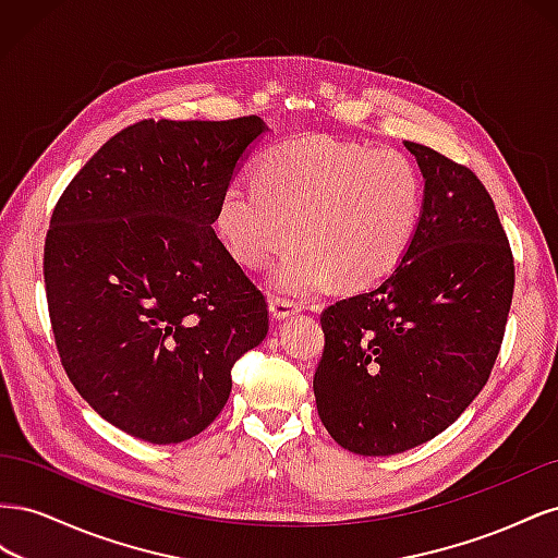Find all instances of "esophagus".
Instances as JSON below:
<instances>
[{"label":"esophagus","instance_id":"1","mask_svg":"<svg viewBox=\"0 0 558 558\" xmlns=\"http://www.w3.org/2000/svg\"><path fill=\"white\" fill-rule=\"evenodd\" d=\"M300 312V305L293 300H283V298H272L269 300V314H272L275 320H283L293 314Z\"/></svg>","mask_w":558,"mask_h":558}]
</instances>
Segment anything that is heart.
<instances>
[{"mask_svg":"<svg viewBox=\"0 0 558 558\" xmlns=\"http://www.w3.org/2000/svg\"><path fill=\"white\" fill-rule=\"evenodd\" d=\"M421 205L424 181L402 150L314 134L265 150L256 183H228L216 228L246 267L267 265L293 238L272 286L310 298L332 279L356 291L391 275L414 240Z\"/></svg>","mask_w":558,"mask_h":558,"instance_id":"heart-1","label":"heart"}]
</instances>
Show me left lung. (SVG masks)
Wrapping results in <instances>:
<instances>
[{"mask_svg": "<svg viewBox=\"0 0 558 558\" xmlns=\"http://www.w3.org/2000/svg\"><path fill=\"white\" fill-rule=\"evenodd\" d=\"M424 174L414 240L393 275L320 314L314 375L320 421L361 456L433 440L480 396L502 344L514 260L484 183L404 142Z\"/></svg>", "mask_w": 558, "mask_h": 558, "instance_id": "8db88e82", "label": "left lung"}]
</instances>
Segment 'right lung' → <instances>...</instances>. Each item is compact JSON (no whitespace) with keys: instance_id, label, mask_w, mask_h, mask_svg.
Instances as JSON below:
<instances>
[{"instance_id":"add662e5","label":"right lung","mask_w":558,"mask_h":558,"mask_svg":"<svg viewBox=\"0 0 558 558\" xmlns=\"http://www.w3.org/2000/svg\"><path fill=\"white\" fill-rule=\"evenodd\" d=\"M263 132L258 116L140 121L83 165L50 216L44 281L64 373L144 442L205 430L232 365L267 335L263 293L211 228Z\"/></svg>"}]
</instances>
